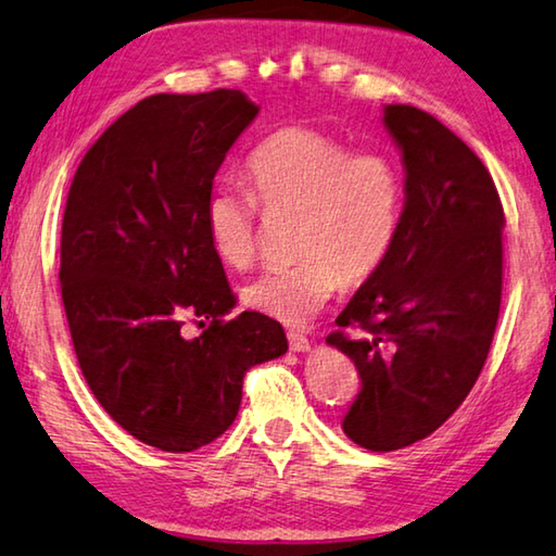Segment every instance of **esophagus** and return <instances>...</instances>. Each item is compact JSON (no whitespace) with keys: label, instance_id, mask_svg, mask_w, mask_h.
I'll use <instances>...</instances> for the list:
<instances>
[{"label":"esophagus","instance_id":"34e87169","mask_svg":"<svg viewBox=\"0 0 556 556\" xmlns=\"http://www.w3.org/2000/svg\"><path fill=\"white\" fill-rule=\"evenodd\" d=\"M287 338H289V348L294 353H306V351H312V343H308V338L304 336V333H299V331H289L287 333Z\"/></svg>","mask_w":556,"mask_h":556}]
</instances>
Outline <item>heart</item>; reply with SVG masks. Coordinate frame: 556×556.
<instances>
[{"label": "heart", "mask_w": 556, "mask_h": 556, "mask_svg": "<svg viewBox=\"0 0 556 556\" xmlns=\"http://www.w3.org/2000/svg\"><path fill=\"white\" fill-rule=\"evenodd\" d=\"M248 176L269 215H296L299 262L267 269L244 287V301L287 326L308 324L341 285H363L397 240L404 181L400 166L372 149L351 152L314 127H281L250 156ZM260 204L225 188L208 203L213 248L228 267L257 255Z\"/></svg>", "instance_id": "heart-1"}]
</instances>
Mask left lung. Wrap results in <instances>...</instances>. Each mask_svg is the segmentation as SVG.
<instances>
[{
  "instance_id": "obj_1",
  "label": "left lung",
  "mask_w": 556,
  "mask_h": 556,
  "mask_svg": "<svg viewBox=\"0 0 556 556\" xmlns=\"http://www.w3.org/2000/svg\"><path fill=\"white\" fill-rule=\"evenodd\" d=\"M404 208L388 260L336 318L326 343L355 363L345 437L368 451L427 439L468 397L491 351L503 291V203L488 168L448 127L388 105Z\"/></svg>"
}]
</instances>
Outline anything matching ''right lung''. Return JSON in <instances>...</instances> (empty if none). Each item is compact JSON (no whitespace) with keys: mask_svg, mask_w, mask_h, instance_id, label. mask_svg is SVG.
I'll return each mask as SVG.
<instances>
[{"mask_svg":"<svg viewBox=\"0 0 556 556\" xmlns=\"http://www.w3.org/2000/svg\"><path fill=\"white\" fill-rule=\"evenodd\" d=\"M260 108L240 90L152 96L83 156L61 232V296L96 400L144 444L184 454L238 417L252 365L287 353L279 321L242 312L208 230L213 178ZM211 320L184 339L182 318Z\"/></svg>","mask_w":556,"mask_h":556,"instance_id":"add662e5","label":"right lung"}]
</instances>
